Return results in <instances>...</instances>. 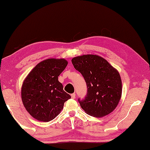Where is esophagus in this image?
I'll use <instances>...</instances> for the list:
<instances>
[{"instance_id": "34e87169", "label": "esophagus", "mask_w": 150, "mask_h": 150, "mask_svg": "<svg viewBox=\"0 0 150 150\" xmlns=\"http://www.w3.org/2000/svg\"><path fill=\"white\" fill-rule=\"evenodd\" d=\"M71 98H75V93H72V94H71Z\"/></svg>"}]
</instances>
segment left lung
I'll return each instance as SVG.
<instances>
[{
    "mask_svg": "<svg viewBox=\"0 0 150 150\" xmlns=\"http://www.w3.org/2000/svg\"><path fill=\"white\" fill-rule=\"evenodd\" d=\"M71 62L87 86L84 98L78 99L82 109L95 117H103L112 112L122 95V82L117 70L96 55L74 57Z\"/></svg>",
    "mask_w": 150,
    "mask_h": 150,
    "instance_id": "8db88e82",
    "label": "left lung"
}]
</instances>
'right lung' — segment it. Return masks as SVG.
<instances>
[{
  "mask_svg": "<svg viewBox=\"0 0 150 150\" xmlns=\"http://www.w3.org/2000/svg\"><path fill=\"white\" fill-rule=\"evenodd\" d=\"M67 64L65 59L45 60L38 64L24 80L21 90L22 103L35 119L42 122L54 119L71 98L58 81Z\"/></svg>",
  "mask_w": 150,
  "mask_h": 150,
  "instance_id": "add662e5",
  "label": "right lung"
}]
</instances>
